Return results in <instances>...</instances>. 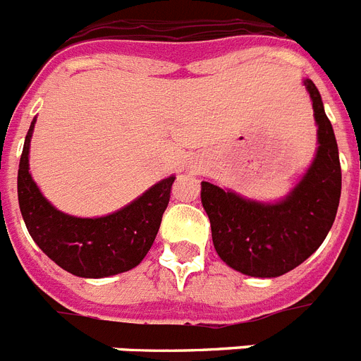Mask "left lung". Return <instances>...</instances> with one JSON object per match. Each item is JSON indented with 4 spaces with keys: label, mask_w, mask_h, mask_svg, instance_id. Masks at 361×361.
I'll return each mask as SVG.
<instances>
[{
    "label": "left lung",
    "mask_w": 361,
    "mask_h": 361,
    "mask_svg": "<svg viewBox=\"0 0 361 361\" xmlns=\"http://www.w3.org/2000/svg\"><path fill=\"white\" fill-rule=\"evenodd\" d=\"M310 94L318 126L312 162L279 201H255L217 184L201 183L202 208L212 224L219 257L237 272L252 277H277L309 259L325 241L341 195V168L331 120L312 80Z\"/></svg>",
    "instance_id": "obj_1"
}]
</instances>
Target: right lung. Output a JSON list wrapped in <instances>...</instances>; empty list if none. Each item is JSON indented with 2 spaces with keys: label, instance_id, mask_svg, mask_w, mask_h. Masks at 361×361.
<instances>
[{
  "label": "right lung",
  "instance_id": "right-lung-1",
  "mask_svg": "<svg viewBox=\"0 0 361 361\" xmlns=\"http://www.w3.org/2000/svg\"><path fill=\"white\" fill-rule=\"evenodd\" d=\"M34 124L36 116L30 122L18 169V201L34 243L73 276L100 279L135 269L155 241L175 175L159 180L113 214L102 217L63 214L43 197L29 171Z\"/></svg>",
  "mask_w": 361,
  "mask_h": 361
}]
</instances>
